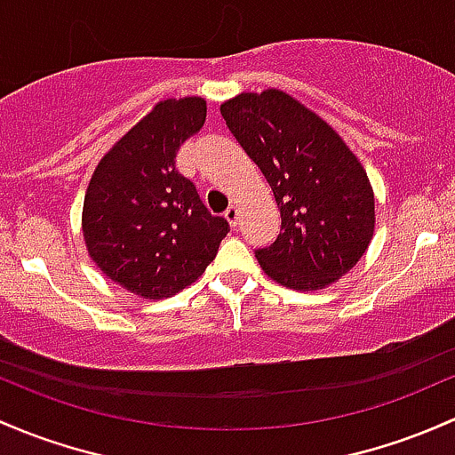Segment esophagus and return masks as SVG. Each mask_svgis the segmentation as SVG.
I'll list each match as a JSON object with an SVG mask.
<instances>
[{
	"label": "esophagus",
	"mask_w": 455,
	"mask_h": 455,
	"mask_svg": "<svg viewBox=\"0 0 455 455\" xmlns=\"http://www.w3.org/2000/svg\"><path fill=\"white\" fill-rule=\"evenodd\" d=\"M224 218L231 222V227H237V218H240V212H237L235 204H228V209L224 212Z\"/></svg>",
	"instance_id": "esophagus-1"
}]
</instances>
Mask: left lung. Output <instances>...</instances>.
<instances>
[{"mask_svg":"<svg viewBox=\"0 0 455 455\" xmlns=\"http://www.w3.org/2000/svg\"><path fill=\"white\" fill-rule=\"evenodd\" d=\"M228 131L259 165L281 212V233L255 257L291 290H323L364 255L375 198L364 167L327 122L288 93H242L220 107Z\"/></svg>","mask_w":455,"mask_h":455,"instance_id":"1","label":"left lung"}]
</instances>
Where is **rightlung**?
<instances>
[{"mask_svg":"<svg viewBox=\"0 0 455 455\" xmlns=\"http://www.w3.org/2000/svg\"><path fill=\"white\" fill-rule=\"evenodd\" d=\"M203 98L164 100L95 167L84 196L91 259L128 291L165 299L194 283L231 231L176 170V155L203 128Z\"/></svg>","mask_w":455,"mask_h":455,"instance_id":"1","label":"right lung"}]
</instances>
